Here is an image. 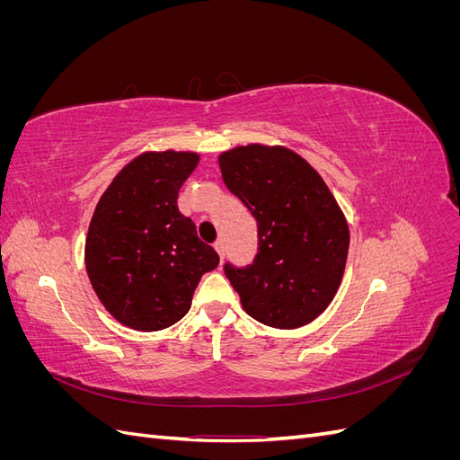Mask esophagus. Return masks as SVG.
Segmentation results:
<instances>
[{
    "instance_id": "esophagus-1",
    "label": "esophagus",
    "mask_w": 460,
    "mask_h": 460,
    "mask_svg": "<svg viewBox=\"0 0 460 460\" xmlns=\"http://www.w3.org/2000/svg\"><path fill=\"white\" fill-rule=\"evenodd\" d=\"M215 249H217V253L220 255V259L225 257V243H222V240H217V242H215Z\"/></svg>"
}]
</instances>
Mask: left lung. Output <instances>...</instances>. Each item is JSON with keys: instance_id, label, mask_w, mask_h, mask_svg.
<instances>
[{"instance_id": "obj_1", "label": "left lung", "mask_w": 460, "mask_h": 460, "mask_svg": "<svg viewBox=\"0 0 460 460\" xmlns=\"http://www.w3.org/2000/svg\"><path fill=\"white\" fill-rule=\"evenodd\" d=\"M222 180L257 220L253 264H225L243 309L294 330L326 311L341 284L349 226L326 182L284 146H240L218 155Z\"/></svg>"}]
</instances>
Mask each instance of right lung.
<instances>
[{
    "label": "right lung",
    "mask_w": 460,
    "mask_h": 460,
    "mask_svg": "<svg viewBox=\"0 0 460 460\" xmlns=\"http://www.w3.org/2000/svg\"><path fill=\"white\" fill-rule=\"evenodd\" d=\"M199 163L193 151H146L97 201L86 238L95 296L120 324L157 332L182 318L218 255L178 211V191Z\"/></svg>",
    "instance_id": "obj_1"
}]
</instances>
